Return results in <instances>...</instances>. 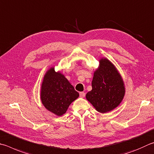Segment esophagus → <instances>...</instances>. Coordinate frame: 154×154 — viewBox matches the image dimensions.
<instances>
[{"label":"esophagus","mask_w":154,"mask_h":154,"mask_svg":"<svg viewBox=\"0 0 154 154\" xmlns=\"http://www.w3.org/2000/svg\"><path fill=\"white\" fill-rule=\"evenodd\" d=\"M79 96H80L81 97H84L85 96V92H83V91L80 92V93H79Z\"/></svg>","instance_id":"obj_1"}]
</instances>
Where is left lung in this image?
<instances>
[{
    "label": "left lung",
    "instance_id": "left-lung-1",
    "mask_svg": "<svg viewBox=\"0 0 154 154\" xmlns=\"http://www.w3.org/2000/svg\"><path fill=\"white\" fill-rule=\"evenodd\" d=\"M91 91L86 98L97 111L105 113L112 110L122 102L125 87L115 66L106 58L100 60V66L94 72Z\"/></svg>",
    "mask_w": 154,
    "mask_h": 154
}]
</instances>
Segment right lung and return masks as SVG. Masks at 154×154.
Returning <instances> with one entry per match:
<instances>
[{
    "instance_id": "1",
    "label": "right lung",
    "mask_w": 154,
    "mask_h": 154,
    "mask_svg": "<svg viewBox=\"0 0 154 154\" xmlns=\"http://www.w3.org/2000/svg\"><path fill=\"white\" fill-rule=\"evenodd\" d=\"M79 96L65 76L59 72H55L54 68L49 69L44 75L41 100L47 110L57 116L63 115Z\"/></svg>"
}]
</instances>
